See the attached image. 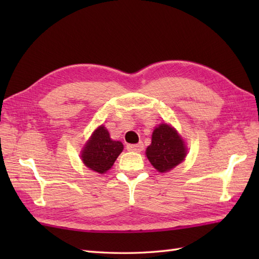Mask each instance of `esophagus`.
Instances as JSON below:
<instances>
[{"instance_id": "esophagus-1", "label": "esophagus", "mask_w": 259, "mask_h": 259, "mask_svg": "<svg viewBox=\"0 0 259 259\" xmlns=\"http://www.w3.org/2000/svg\"><path fill=\"white\" fill-rule=\"evenodd\" d=\"M126 149L129 151H135V152H140L144 149V144L139 142L138 145H126Z\"/></svg>"}]
</instances>
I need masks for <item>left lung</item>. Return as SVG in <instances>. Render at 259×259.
<instances>
[{
    "label": "left lung",
    "instance_id": "1",
    "mask_svg": "<svg viewBox=\"0 0 259 259\" xmlns=\"http://www.w3.org/2000/svg\"><path fill=\"white\" fill-rule=\"evenodd\" d=\"M146 155L158 171L167 172L184 160L186 146L177 131L162 123L153 131L151 145L147 148Z\"/></svg>",
    "mask_w": 259,
    "mask_h": 259
}]
</instances>
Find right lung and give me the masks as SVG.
Instances as JSON below:
<instances>
[{"mask_svg": "<svg viewBox=\"0 0 259 259\" xmlns=\"http://www.w3.org/2000/svg\"><path fill=\"white\" fill-rule=\"evenodd\" d=\"M122 150L123 145L120 141L110 139L108 130L101 125L88 141L81 158L88 168L96 172L103 174L112 167L115 159Z\"/></svg>", "mask_w": 259, "mask_h": 259, "instance_id": "right-lung-1", "label": "right lung"}]
</instances>
